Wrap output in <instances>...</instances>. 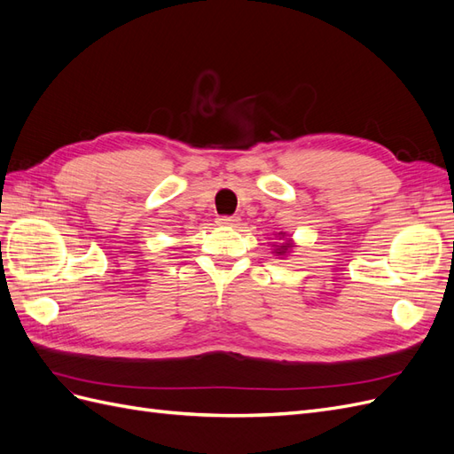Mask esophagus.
<instances>
[{
	"label": "esophagus",
	"mask_w": 454,
	"mask_h": 454,
	"mask_svg": "<svg viewBox=\"0 0 454 454\" xmlns=\"http://www.w3.org/2000/svg\"><path fill=\"white\" fill-rule=\"evenodd\" d=\"M239 219L235 215H217V223L219 225H235Z\"/></svg>",
	"instance_id": "34e87169"
}]
</instances>
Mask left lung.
<instances>
[{
  "label": "left lung",
  "mask_w": 454,
  "mask_h": 454,
  "mask_svg": "<svg viewBox=\"0 0 454 454\" xmlns=\"http://www.w3.org/2000/svg\"><path fill=\"white\" fill-rule=\"evenodd\" d=\"M290 248H292V246H290V244H287V242H284L282 246H278V250H277V254H278V255H284V254H286L287 250H290Z\"/></svg>",
  "instance_id": "1"
}]
</instances>
